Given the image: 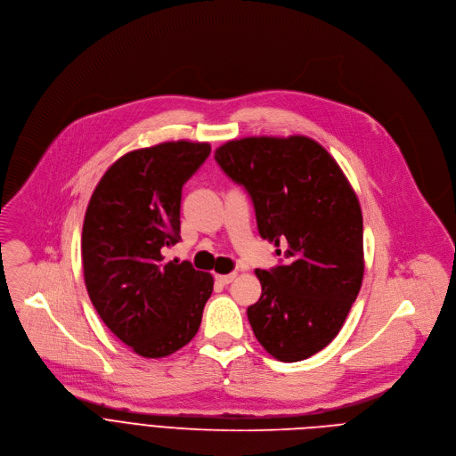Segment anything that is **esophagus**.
I'll use <instances>...</instances> for the list:
<instances>
[{"instance_id": "34e87169", "label": "esophagus", "mask_w": 456, "mask_h": 456, "mask_svg": "<svg viewBox=\"0 0 456 456\" xmlns=\"http://www.w3.org/2000/svg\"><path fill=\"white\" fill-rule=\"evenodd\" d=\"M234 279H236V272L225 273V275H216V281H218L220 284H229V282H232Z\"/></svg>"}]
</instances>
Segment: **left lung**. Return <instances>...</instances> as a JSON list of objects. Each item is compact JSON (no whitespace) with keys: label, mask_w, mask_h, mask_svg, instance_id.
<instances>
[{"label":"left lung","mask_w":456,"mask_h":456,"mask_svg":"<svg viewBox=\"0 0 456 456\" xmlns=\"http://www.w3.org/2000/svg\"><path fill=\"white\" fill-rule=\"evenodd\" d=\"M215 159L247 190L261 238L284 261L256 270L252 331L275 360H306L338 335L362 288L358 197L328 150L306 135L232 139Z\"/></svg>","instance_id":"obj_1"}]
</instances>
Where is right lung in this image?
I'll return each mask as SVG.
<instances>
[{
	"label": "right lung",
	"instance_id": "1",
	"mask_svg": "<svg viewBox=\"0 0 456 456\" xmlns=\"http://www.w3.org/2000/svg\"><path fill=\"white\" fill-rule=\"evenodd\" d=\"M209 142L168 141L132 150L100 179L82 227L89 298L105 326L142 358H165L197 335L213 275L167 261L181 240L183 186Z\"/></svg>",
	"mask_w": 456,
	"mask_h": 456
}]
</instances>
